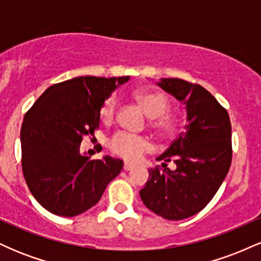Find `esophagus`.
<instances>
[{"instance_id": "obj_1", "label": "esophagus", "mask_w": 261, "mask_h": 261, "mask_svg": "<svg viewBox=\"0 0 261 261\" xmlns=\"http://www.w3.org/2000/svg\"><path fill=\"white\" fill-rule=\"evenodd\" d=\"M134 164L130 163V162H125L124 163V170H131L134 168Z\"/></svg>"}]
</instances>
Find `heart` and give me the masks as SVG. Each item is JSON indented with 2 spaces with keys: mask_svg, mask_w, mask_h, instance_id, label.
<instances>
[{
  "mask_svg": "<svg viewBox=\"0 0 261 261\" xmlns=\"http://www.w3.org/2000/svg\"><path fill=\"white\" fill-rule=\"evenodd\" d=\"M135 100L151 118L149 126L161 136H173L179 128V119L169 113L170 100L166 94L151 88H142L135 92ZM119 100L115 94L109 95L101 104L99 115L104 122H112L118 114ZM108 147L113 153L128 161H139L151 149V143L143 136L126 131H118L108 141Z\"/></svg>",
  "mask_w": 261,
  "mask_h": 261,
  "instance_id": "obj_1",
  "label": "heart"
}]
</instances>
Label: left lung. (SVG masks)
Wrapping results in <instances>:
<instances>
[{"label": "left lung", "instance_id": "obj_1", "mask_svg": "<svg viewBox=\"0 0 261 261\" xmlns=\"http://www.w3.org/2000/svg\"><path fill=\"white\" fill-rule=\"evenodd\" d=\"M158 86L187 106L188 125L157 157L140 191L146 207L169 221L197 214L211 201L232 162V127L227 110L203 87L180 79H161ZM173 160L175 171L166 168Z\"/></svg>", "mask_w": 261, "mask_h": 261}]
</instances>
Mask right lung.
Segmentation results:
<instances>
[{
    "label": "right lung",
    "mask_w": 261,
    "mask_h": 261,
    "mask_svg": "<svg viewBox=\"0 0 261 261\" xmlns=\"http://www.w3.org/2000/svg\"><path fill=\"white\" fill-rule=\"evenodd\" d=\"M127 81L85 76L56 83L27 112L20 130L23 175L33 196L51 214L73 217L87 211L121 172V160L91 161L80 153V145L99 127L103 101Z\"/></svg>",
    "instance_id": "1"
}]
</instances>
